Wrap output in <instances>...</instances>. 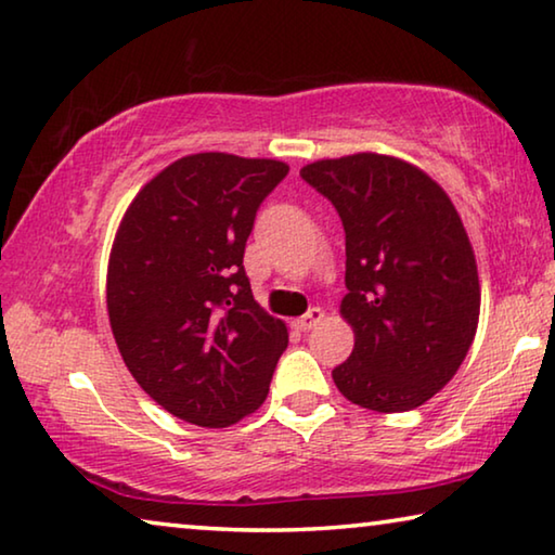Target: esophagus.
<instances>
[{
    "instance_id": "34e87169",
    "label": "esophagus",
    "mask_w": 555,
    "mask_h": 555,
    "mask_svg": "<svg viewBox=\"0 0 555 555\" xmlns=\"http://www.w3.org/2000/svg\"><path fill=\"white\" fill-rule=\"evenodd\" d=\"M323 321V311L319 309V306H313V309H309V313L306 315H301V319H296V325L301 331H311V328H315V325H319Z\"/></svg>"
}]
</instances>
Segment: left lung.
<instances>
[{
	"instance_id": "1",
	"label": "left lung",
	"mask_w": 555,
	"mask_h": 555,
	"mask_svg": "<svg viewBox=\"0 0 555 555\" xmlns=\"http://www.w3.org/2000/svg\"><path fill=\"white\" fill-rule=\"evenodd\" d=\"M346 230L340 315L353 353L333 383L360 408L408 412L460 371L481 288L467 230L447 192L392 155L356 153L301 167Z\"/></svg>"
}]
</instances>
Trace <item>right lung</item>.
Returning a JSON list of instances; mask_svg holds the SVG:
<instances>
[{"label":"right lung","mask_w":555,"mask_h":555,"mask_svg":"<svg viewBox=\"0 0 555 555\" xmlns=\"http://www.w3.org/2000/svg\"><path fill=\"white\" fill-rule=\"evenodd\" d=\"M286 172L267 157L188 155L120 219L105 279L113 338L140 388L190 425L251 415L288 346L242 263L257 209Z\"/></svg>","instance_id":"add662e5"}]
</instances>
